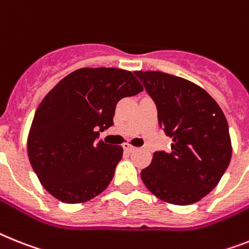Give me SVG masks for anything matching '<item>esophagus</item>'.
Instances as JSON below:
<instances>
[{"label":"esophagus","mask_w":249,"mask_h":249,"mask_svg":"<svg viewBox=\"0 0 249 249\" xmlns=\"http://www.w3.org/2000/svg\"><path fill=\"white\" fill-rule=\"evenodd\" d=\"M123 148H124L125 152H128V153H133V152H135V150H137V148L133 147V145L129 143H125L124 145H123Z\"/></svg>","instance_id":"esophagus-1"}]
</instances>
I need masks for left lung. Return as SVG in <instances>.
<instances>
[{
  "mask_svg": "<svg viewBox=\"0 0 249 249\" xmlns=\"http://www.w3.org/2000/svg\"><path fill=\"white\" fill-rule=\"evenodd\" d=\"M156 102L158 124L172 138L170 152H156L141 172L153 195L175 205H190L214 189L231 158L227 119L200 86L181 77L137 71Z\"/></svg>",
  "mask_w": 249,
  "mask_h": 249,
  "instance_id": "1",
  "label": "left lung"
}]
</instances>
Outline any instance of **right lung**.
Returning <instances> with one entry per match:
<instances>
[{
	"label": "right lung",
	"instance_id": "add662e5",
	"mask_svg": "<svg viewBox=\"0 0 249 249\" xmlns=\"http://www.w3.org/2000/svg\"><path fill=\"white\" fill-rule=\"evenodd\" d=\"M142 91L131 72L104 67L74 71L50 89L28 137L31 167L50 195L78 204L107 187L123 148L97 138L114 124L116 104Z\"/></svg>",
	"mask_w": 249,
	"mask_h": 249
}]
</instances>
